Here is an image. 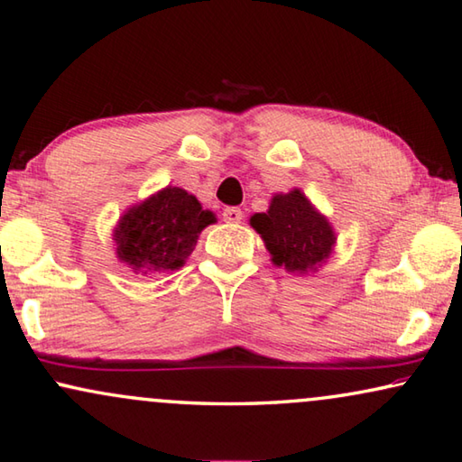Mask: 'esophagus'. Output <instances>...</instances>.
<instances>
[{
	"mask_svg": "<svg viewBox=\"0 0 462 462\" xmlns=\"http://www.w3.org/2000/svg\"><path fill=\"white\" fill-rule=\"evenodd\" d=\"M222 216L228 224H238L240 219H243V211H240L238 208H226Z\"/></svg>",
	"mask_w": 462,
	"mask_h": 462,
	"instance_id": "esophagus-1",
	"label": "esophagus"
}]
</instances>
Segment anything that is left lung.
<instances>
[{"instance_id":"1","label":"left lung","mask_w":462,"mask_h":462,"mask_svg":"<svg viewBox=\"0 0 462 462\" xmlns=\"http://www.w3.org/2000/svg\"><path fill=\"white\" fill-rule=\"evenodd\" d=\"M248 222L265 243L271 263L290 273H314L335 251V228L300 189L275 193L269 209Z\"/></svg>"}]
</instances>
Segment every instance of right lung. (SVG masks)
I'll use <instances>...</instances> for the list:
<instances>
[{
  "instance_id": "right-lung-1",
  "label": "right lung",
  "mask_w": 462,
  "mask_h": 462,
  "mask_svg": "<svg viewBox=\"0 0 462 462\" xmlns=\"http://www.w3.org/2000/svg\"><path fill=\"white\" fill-rule=\"evenodd\" d=\"M216 219L195 195L168 185L123 211L113 230L116 259L142 275L180 269Z\"/></svg>"
}]
</instances>
